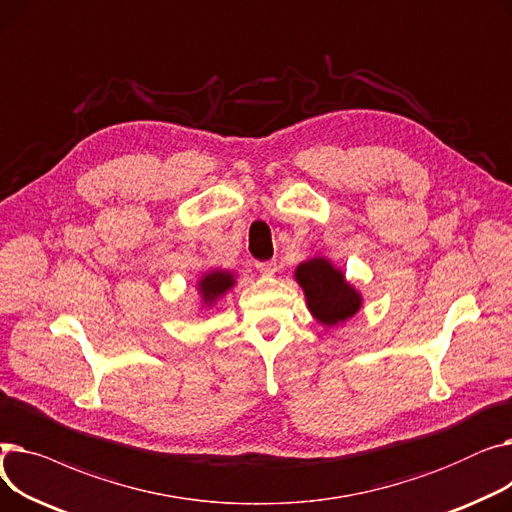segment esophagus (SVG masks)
I'll use <instances>...</instances> for the list:
<instances>
[{"label":"esophagus","instance_id":"34e87169","mask_svg":"<svg viewBox=\"0 0 512 512\" xmlns=\"http://www.w3.org/2000/svg\"><path fill=\"white\" fill-rule=\"evenodd\" d=\"M255 267H257V272L263 274V276H274L276 270H278L276 261H257Z\"/></svg>","mask_w":512,"mask_h":512}]
</instances>
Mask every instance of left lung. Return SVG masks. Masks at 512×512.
<instances>
[{"mask_svg":"<svg viewBox=\"0 0 512 512\" xmlns=\"http://www.w3.org/2000/svg\"><path fill=\"white\" fill-rule=\"evenodd\" d=\"M294 278L303 286L309 311L319 324L338 326L361 309V294L324 257L301 263Z\"/></svg>","mask_w":512,"mask_h":512,"instance_id":"1","label":"left lung"}]
</instances>
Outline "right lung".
Listing matches in <instances>:
<instances>
[{"instance_id": "add662e5", "label": "right lung", "mask_w": 512, "mask_h": 512, "mask_svg": "<svg viewBox=\"0 0 512 512\" xmlns=\"http://www.w3.org/2000/svg\"><path fill=\"white\" fill-rule=\"evenodd\" d=\"M232 286H234V276L230 272L213 270V272L205 274L201 278V282H199V292H201V297H203V303L205 305H213Z\"/></svg>"}]
</instances>
